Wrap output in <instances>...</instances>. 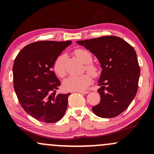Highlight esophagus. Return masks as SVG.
I'll return each instance as SVG.
<instances>
[{"mask_svg":"<svg viewBox=\"0 0 154 154\" xmlns=\"http://www.w3.org/2000/svg\"><path fill=\"white\" fill-rule=\"evenodd\" d=\"M78 92H79V93L81 94H86L88 93V91H77Z\"/></svg>","mask_w":154,"mask_h":154,"instance_id":"34e87169","label":"esophagus"}]
</instances>
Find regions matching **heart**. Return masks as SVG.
<instances>
[{"label":"heart","instance_id":"1","mask_svg":"<svg viewBox=\"0 0 154 154\" xmlns=\"http://www.w3.org/2000/svg\"><path fill=\"white\" fill-rule=\"evenodd\" d=\"M76 57L81 62L86 63L85 68L94 76L98 74L97 68L93 64L89 63L92 57L89 52L83 49H77L74 51ZM54 71L60 77L63 78L66 75V70L64 68V55H60L55 61L53 66ZM91 76L88 73H84L81 75H71L63 81V88L68 91H82L86 89L91 83Z\"/></svg>","mask_w":154,"mask_h":154}]
</instances>
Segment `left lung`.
I'll return each instance as SVG.
<instances>
[{
	"label": "left lung",
	"mask_w": 154,
	"mask_h": 154,
	"mask_svg": "<svg viewBox=\"0 0 154 154\" xmlns=\"http://www.w3.org/2000/svg\"><path fill=\"white\" fill-rule=\"evenodd\" d=\"M98 59L102 73L98 81L100 103L92 111L102 118L116 117L125 110L136 95L140 76L134 48L122 38L104 36L77 41Z\"/></svg>",
	"instance_id": "8db88e82"
}]
</instances>
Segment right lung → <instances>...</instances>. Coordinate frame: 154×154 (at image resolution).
<instances>
[{
	"label": "right lung",
	"mask_w": 154,
	"mask_h": 154,
	"mask_svg": "<svg viewBox=\"0 0 154 154\" xmlns=\"http://www.w3.org/2000/svg\"><path fill=\"white\" fill-rule=\"evenodd\" d=\"M71 41H39L25 46L13 66L14 87L26 113L41 122H56L64 116L68 94H56L60 85L54 63Z\"/></svg>",
	"instance_id": "1"
}]
</instances>
